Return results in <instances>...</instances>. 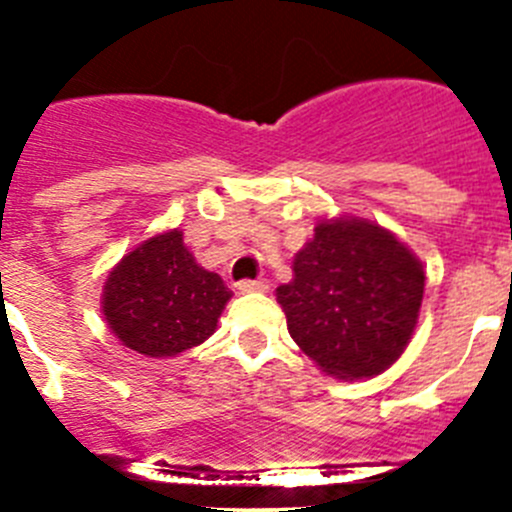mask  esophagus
<instances>
[{"label": "esophagus", "instance_id": "esophagus-1", "mask_svg": "<svg viewBox=\"0 0 512 512\" xmlns=\"http://www.w3.org/2000/svg\"><path fill=\"white\" fill-rule=\"evenodd\" d=\"M237 290H240V293H262V290H267V280H240V283H237Z\"/></svg>", "mask_w": 512, "mask_h": 512}]
</instances>
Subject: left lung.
Listing matches in <instances>:
<instances>
[{"label": "left lung", "mask_w": 512, "mask_h": 512, "mask_svg": "<svg viewBox=\"0 0 512 512\" xmlns=\"http://www.w3.org/2000/svg\"><path fill=\"white\" fill-rule=\"evenodd\" d=\"M293 272L278 303L293 341L326 374L376 376L407 348L424 270L394 234L361 219L321 222Z\"/></svg>", "instance_id": "8db88e82"}]
</instances>
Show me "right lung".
Segmentation results:
<instances>
[{"mask_svg":"<svg viewBox=\"0 0 512 512\" xmlns=\"http://www.w3.org/2000/svg\"><path fill=\"white\" fill-rule=\"evenodd\" d=\"M232 290L197 265L181 232L156 234L128 252L105 280V321L123 346L151 358L207 341Z\"/></svg>","mask_w":512,"mask_h":512,"instance_id":"obj_1","label":"right lung"}]
</instances>
